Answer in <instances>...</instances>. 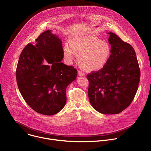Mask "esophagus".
Instances as JSON below:
<instances>
[{
	"label": "esophagus",
	"mask_w": 151,
	"mask_h": 151,
	"mask_svg": "<svg viewBox=\"0 0 151 151\" xmlns=\"http://www.w3.org/2000/svg\"><path fill=\"white\" fill-rule=\"evenodd\" d=\"M78 74L79 76H85V73H83V72H82L81 71H78Z\"/></svg>",
	"instance_id": "34e87169"
}]
</instances>
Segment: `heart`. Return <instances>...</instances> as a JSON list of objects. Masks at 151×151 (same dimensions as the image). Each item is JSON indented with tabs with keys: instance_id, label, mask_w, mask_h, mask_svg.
Segmentation results:
<instances>
[{
	"instance_id": "1",
	"label": "heart",
	"mask_w": 151,
	"mask_h": 151,
	"mask_svg": "<svg viewBox=\"0 0 151 151\" xmlns=\"http://www.w3.org/2000/svg\"><path fill=\"white\" fill-rule=\"evenodd\" d=\"M63 46V56L71 64L78 56L80 66L88 72L99 70L108 63L111 55L110 45L96 37L89 35L75 37Z\"/></svg>"
}]
</instances>
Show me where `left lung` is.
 I'll return each mask as SVG.
<instances>
[{
	"instance_id": "8db88e82",
	"label": "left lung",
	"mask_w": 151,
	"mask_h": 151,
	"mask_svg": "<svg viewBox=\"0 0 151 151\" xmlns=\"http://www.w3.org/2000/svg\"><path fill=\"white\" fill-rule=\"evenodd\" d=\"M111 55L101 70L86 76L88 97L93 108L104 114H119L132 102L140 72L134 50L113 32L107 33Z\"/></svg>"
}]
</instances>
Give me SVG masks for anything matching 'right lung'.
I'll return each mask as SVG.
<instances>
[{
    "label": "right lung",
    "instance_id": "add662e5",
    "mask_svg": "<svg viewBox=\"0 0 151 151\" xmlns=\"http://www.w3.org/2000/svg\"><path fill=\"white\" fill-rule=\"evenodd\" d=\"M63 59L62 40L51 30L28 44L20 55L16 70L18 89L27 104L40 114H56L66 104V88L78 72L61 62Z\"/></svg>",
    "mask_w": 151,
    "mask_h": 151
}]
</instances>
